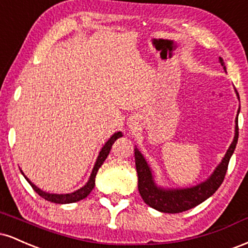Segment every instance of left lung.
<instances>
[{
	"instance_id": "left-lung-1",
	"label": "left lung",
	"mask_w": 248,
	"mask_h": 248,
	"mask_svg": "<svg viewBox=\"0 0 248 248\" xmlns=\"http://www.w3.org/2000/svg\"><path fill=\"white\" fill-rule=\"evenodd\" d=\"M219 62L224 70L226 71L223 58H219ZM235 94L239 99V94L237 90L234 88ZM240 112V108L238 109V114ZM238 114L235 118V127H234V138H233L232 143L230 144L229 149L221 160L220 163L216 167L213 172L202 183L190 187H163L157 186L154 178V173L152 168L147 163L146 158L142 155L138 147H135V166L136 172H138V186L139 191L142 199L147 205L153 209L157 210L164 213H179L186 211V210L192 209V207L199 205L210 198L218 190V187L223 183L225 175H226L227 167L231 156L234 153L235 146L238 142Z\"/></svg>"
}]
</instances>
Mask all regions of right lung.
I'll list each match as a JSON object with an SVG mask.
<instances>
[{
  "mask_svg": "<svg viewBox=\"0 0 248 248\" xmlns=\"http://www.w3.org/2000/svg\"><path fill=\"white\" fill-rule=\"evenodd\" d=\"M122 135H124L122 132H116L113 134L109 139H108V141L104 144V147L101 148L100 153H99L98 157H96L95 164H94V167H93L92 172H91V176H90V178H88L87 183L85 184L84 186H81L80 189L76 190V191H73V192L61 193V195H59V193H50L46 191H43V190L39 189L38 186H36L35 184H33L32 182H31L30 179L24 175V172L22 171V170H21V172H22V175L24 176V178L29 182V184L32 186V189L35 190V191L38 193L42 198H44L45 201H49V202H51V203H56V204L76 203V202H79V201H81V199L86 198L87 196L91 193V191H92L93 187H94V186H95V176H96V172H98L99 168L102 166V163H104L105 160L107 158V156L110 152V148H112L113 143H114V142L118 140L119 138H122Z\"/></svg>",
  "mask_w": 248,
  "mask_h": 248,
  "instance_id": "add662e5",
  "label": "right lung"
}]
</instances>
